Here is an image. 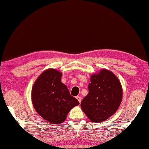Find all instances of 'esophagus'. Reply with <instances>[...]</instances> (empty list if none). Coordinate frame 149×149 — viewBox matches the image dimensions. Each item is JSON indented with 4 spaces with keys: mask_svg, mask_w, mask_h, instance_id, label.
Returning <instances> with one entry per match:
<instances>
[{
    "mask_svg": "<svg viewBox=\"0 0 149 149\" xmlns=\"http://www.w3.org/2000/svg\"><path fill=\"white\" fill-rule=\"evenodd\" d=\"M76 99H77L78 101L79 102V103L81 102V97H79V96H77V97H76Z\"/></svg>",
    "mask_w": 149,
    "mask_h": 149,
    "instance_id": "esophagus-1",
    "label": "esophagus"
}]
</instances>
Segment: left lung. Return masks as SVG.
Here are the masks:
<instances>
[{
    "label": "left lung",
    "instance_id": "left-lung-1",
    "mask_svg": "<svg viewBox=\"0 0 149 149\" xmlns=\"http://www.w3.org/2000/svg\"><path fill=\"white\" fill-rule=\"evenodd\" d=\"M89 93L82 100L81 107L90 120L101 122L118 110L122 99L120 81L112 72L102 70L91 77Z\"/></svg>",
    "mask_w": 149,
    "mask_h": 149
}]
</instances>
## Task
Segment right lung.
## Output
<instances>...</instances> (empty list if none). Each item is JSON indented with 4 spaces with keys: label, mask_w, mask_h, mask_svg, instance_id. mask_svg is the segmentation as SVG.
Instances as JSON below:
<instances>
[{
    "label": "right lung",
    "mask_w": 149,
    "mask_h": 149,
    "mask_svg": "<svg viewBox=\"0 0 149 149\" xmlns=\"http://www.w3.org/2000/svg\"><path fill=\"white\" fill-rule=\"evenodd\" d=\"M62 74L54 69L42 72L32 88V102L37 113L53 124L64 122L72 108L79 104L61 82Z\"/></svg>",
    "instance_id": "add662e5"
}]
</instances>
